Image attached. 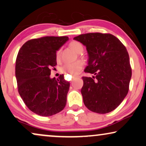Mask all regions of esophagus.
I'll return each mask as SVG.
<instances>
[{
  "mask_svg": "<svg viewBox=\"0 0 146 146\" xmlns=\"http://www.w3.org/2000/svg\"><path fill=\"white\" fill-rule=\"evenodd\" d=\"M74 79V77H72V80H70V82H72V80Z\"/></svg>",
  "mask_w": 146,
  "mask_h": 146,
  "instance_id": "1",
  "label": "esophagus"
}]
</instances>
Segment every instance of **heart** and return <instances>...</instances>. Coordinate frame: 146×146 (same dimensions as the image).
<instances>
[{"mask_svg": "<svg viewBox=\"0 0 146 146\" xmlns=\"http://www.w3.org/2000/svg\"><path fill=\"white\" fill-rule=\"evenodd\" d=\"M69 46L78 54H81L84 51V47L80 42L78 41H72L69 44ZM56 59L57 62L60 60V50H58L56 54ZM83 62L78 60L73 63H66L60 68L62 72L69 76H76L82 69Z\"/></svg>", "mask_w": 146, "mask_h": 146, "instance_id": "b5f03b06", "label": "heart"}]
</instances>
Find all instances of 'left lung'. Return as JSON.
<instances>
[{
  "instance_id": "obj_1",
  "label": "left lung",
  "mask_w": 146,
  "mask_h": 146,
  "mask_svg": "<svg viewBox=\"0 0 146 146\" xmlns=\"http://www.w3.org/2000/svg\"><path fill=\"white\" fill-rule=\"evenodd\" d=\"M74 39L86 47L88 60L84 72L93 74L82 77L84 104L94 112H110L129 90L131 68L126 48L110 34L88 33Z\"/></svg>"
}]
</instances>
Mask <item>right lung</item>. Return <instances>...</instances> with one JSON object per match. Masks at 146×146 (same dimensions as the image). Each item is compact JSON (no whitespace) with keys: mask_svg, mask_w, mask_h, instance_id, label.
Returning a JSON list of instances; mask_svg holds the SVG:
<instances>
[{"mask_svg":"<svg viewBox=\"0 0 146 146\" xmlns=\"http://www.w3.org/2000/svg\"><path fill=\"white\" fill-rule=\"evenodd\" d=\"M68 36H45L30 40L23 45L16 60L15 74L19 94L34 113L50 116L66 104L70 83L64 75L51 78V68L57 64L56 51Z\"/></svg>","mask_w":146,"mask_h":146,"instance_id":"add662e5","label":"right lung"}]
</instances>
